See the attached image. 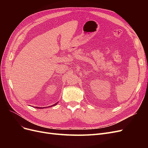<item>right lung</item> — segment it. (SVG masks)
<instances>
[{
	"label": "right lung",
	"mask_w": 148,
	"mask_h": 148,
	"mask_svg": "<svg viewBox=\"0 0 148 148\" xmlns=\"http://www.w3.org/2000/svg\"><path fill=\"white\" fill-rule=\"evenodd\" d=\"M57 103H58V102L56 103V104H53V105H52V106H56V104H57ZM36 107V108H39H39H41V107Z\"/></svg>",
	"instance_id": "obj_1"
}]
</instances>
